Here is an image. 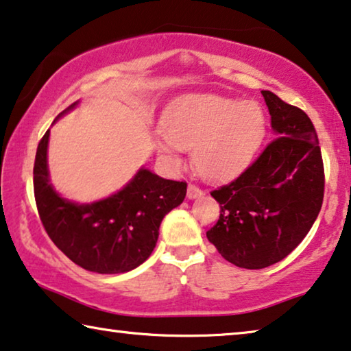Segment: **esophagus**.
<instances>
[{
  "label": "esophagus",
  "instance_id": "esophagus-1",
  "mask_svg": "<svg viewBox=\"0 0 351 351\" xmlns=\"http://www.w3.org/2000/svg\"><path fill=\"white\" fill-rule=\"evenodd\" d=\"M202 195H203V191L198 186L189 184V187H187V198H191V200H193V198H197V197H202Z\"/></svg>",
  "mask_w": 351,
  "mask_h": 351
}]
</instances>
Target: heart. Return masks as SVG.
Here are the masks:
<instances>
[{
    "label": "heart",
    "mask_w": 351,
    "mask_h": 351,
    "mask_svg": "<svg viewBox=\"0 0 351 351\" xmlns=\"http://www.w3.org/2000/svg\"><path fill=\"white\" fill-rule=\"evenodd\" d=\"M165 135L156 149L180 167V149H192V164L206 180H223L255 159L268 132V118L257 101L193 94L178 101L162 119Z\"/></svg>",
    "instance_id": "obj_1"
}]
</instances>
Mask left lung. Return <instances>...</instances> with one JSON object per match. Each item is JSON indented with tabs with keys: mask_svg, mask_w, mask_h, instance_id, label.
I'll return each instance as SVG.
<instances>
[{
	"mask_svg": "<svg viewBox=\"0 0 351 351\" xmlns=\"http://www.w3.org/2000/svg\"><path fill=\"white\" fill-rule=\"evenodd\" d=\"M274 140L237 180L213 191L221 205L209 243L230 263L261 269L284 260L320 213L325 191L322 151L311 118L261 91Z\"/></svg>",
	"mask_w": 351,
	"mask_h": 351,
	"instance_id": "obj_1",
	"label": "left lung"
}]
</instances>
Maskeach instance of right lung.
<instances>
[{"label":"right lung","instance_id":"obj_1","mask_svg":"<svg viewBox=\"0 0 351 351\" xmlns=\"http://www.w3.org/2000/svg\"><path fill=\"white\" fill-rule=\"evenodd\" d=\"M77 101L55 118L72 110ZM47 130L36 151L34 197L45 232L62 254L83 269L99 274L132 271L149 257L159 238L162 219L180 206L187 184L164 180L140 167L128 184L91 203L67 200L50 182Z\"/></svg>","mask_w":351,"mask_h":351}]
</instances>
